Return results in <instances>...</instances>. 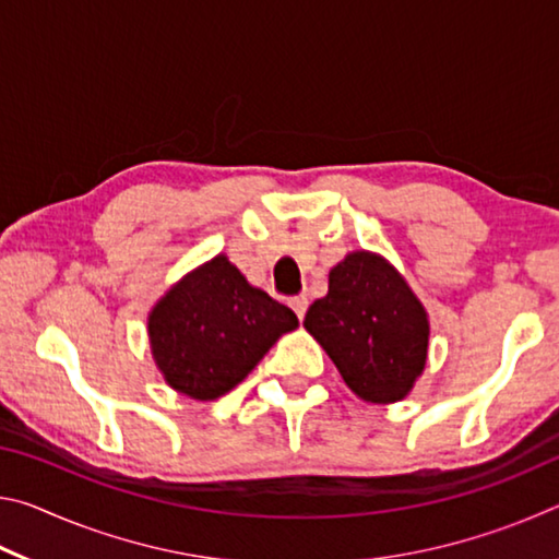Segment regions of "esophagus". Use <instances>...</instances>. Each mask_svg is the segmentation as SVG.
I'll return each mask as SVG.
<instances>
[{
  "instance_id": "34e87169",
  "label": "esophagus",
  "mask_w": 559,
  "mask_h": 559,
  "mask_svg": "<svg viewBox=\"0 0 559 559\" xmlns=\"http://www.w3.org/2000/svg\"><path fill=\"white\" fill-rule=\"evenodd\" d=\"M290 308L296 310V316L302 320V318H306V310H308V298H306V296L290 298Z\"/></svg>"
}]
</instances>
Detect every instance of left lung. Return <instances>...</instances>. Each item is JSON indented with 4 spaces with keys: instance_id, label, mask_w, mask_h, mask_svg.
I'll return each mask as SVG.
<instances>
[{
    "instance_id": "obj_1",
    "label": "left lung",
    "mask_w": 559,
    "mask_h": 559,
    "mask_svg": "<svg viewBox=\"0 0 559 559\" xmlns=\"http://www.w3.org/2000/svg\"><path fill=\"white\" fill-rule=\"evenodd\" d=\"M302 325L359 400L392 404L412 392L429 353V316L390 261L353 251L330 271L328 296Z\"/></svg>"
}]
</instances>
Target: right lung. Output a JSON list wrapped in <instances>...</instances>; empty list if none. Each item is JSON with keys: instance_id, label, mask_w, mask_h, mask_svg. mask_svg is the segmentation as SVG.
Masks as SVG:
<instances>
[{"instance_id": "1", "label": "right lung", "mask_w": 559, "mask_h": 559, "mask_svg": "<svg viewBox=\"0 0 559 559\" xmlns=\"http://www.w3.org/2000/svg\"><path fill=\"white\" fill-rule=\"evenodd\" d=\"M296 328V313L253 288L224 253L175 283L147 318L165 382L200 402L234 390Z\"/></svg>"}]
</instances>
